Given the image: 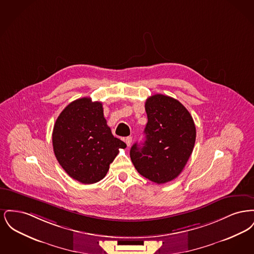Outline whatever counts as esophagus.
<instances>
[{"instance_id": "1", "label": "esophagus", "mask_w": 254, "mask_h": 254, "mask_svg": "<svg viewBox=\"0 0 254 254\" xmlns=\"http://www.w3.org/2000/svg\"><path fill=\"white\" fill-rule=\"evenodd\" d=\"M125 142H126V144H127V146H130V145H131V143H132V137H127L126 139H125Z\"/></svg>"}]
</instances>
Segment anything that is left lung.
<instances>
[{"mask_svg": "<svg viewBox=\"0 0 254 254\" xmlns=\"http://www.w3.org/2000/svg\"><path fill=\"white\" fill-rule=\"evenodd\" d=\"M147 124L145 141L131 146L130 158L137 171L156 184L175 179L193 150L196 128L193 119L181 103L155 94L145 101Z\"/></svg>", "mask_w": 254, "mask_h": 254, "instance_id": "obj_1", "label": "left lung"}]
</instances>
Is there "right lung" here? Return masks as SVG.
Instances as JSON below:
<instances>
[{"instance_id":"obj_1","label":"right lung","mask_w":254,"mask_h":254,"mask_svg":"<svg viewBox=\"0 0 254 254\" xmlns=\"http://www.w3.org/2000/svg\"><path fill=\"white\" fill-rule=\"evenodd\" d=\"M52 144L62 168L83 184L101 181L119 148L127 147L112 135L102 103L87 97L73 101L61 112L54 125Z\"/></svg>"}]
</instances>
